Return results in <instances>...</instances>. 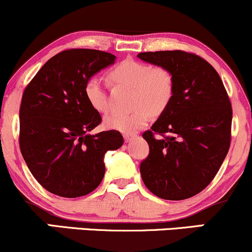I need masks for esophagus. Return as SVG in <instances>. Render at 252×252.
Instances as JSON below:
<instances>
[{
    "label": "esophagus",
    "instance_id": "esophagus-1",
    "mask_svg": "<svg viewBox=\"0 0 252 252\" xmlns=\"http://www.w3.org/2000/svg\"><path fill=\"white\" fill-rule=\"evenodd\" d=\"M124 141H126V143L130 142V141H132L134 138H136V135H132V134H124Z\"/></svg>",
    "mask_w": 252,
    "mask_h": 252
}]
</instances>
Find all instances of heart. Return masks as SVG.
Listing matches in <instances>:
<instances>
[{"mask_svg": "<svg viewBox=\"0 0 252 252\" xmlns=\"http://www.w3.org/2000/svg\"><path fill=\"white\" fill-rule=\"evenodd\" d=\"M109 79L117 88L132 89L129 114H111L104 124L126 134H132L149 123L152 114H163L175 94V77L166 66H152L148 63L126 59L109 72ZM85 97L92 109L105 114L110 109V98L103 82L92 77L85 84Z\"/></svg>", "mask_w": 252, "mask_h": 252, "instance_id": "1", "label": "heart"}]
</instances>
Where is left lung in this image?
Here are the masks:
<instances>
[{
	"label": "left lung",
	"mask_w": 252,
	"mask_h": 252,
	"mask_svg": "<svg viewBox=\"0 0 252 252\" xmlns=\"http://www.w3.org/2000/svg\"><path fill=\"white\" fill-rule=\"evenodd\" d=\"M137 57L166 66L175 77L172 103L142 134L150 152L141 176L158 198L189 199L209 186L230 148V98L215 67L194 53L156 51Z\"/></svg>",
	"instance_id": "8db88e82"
}]
</instances>
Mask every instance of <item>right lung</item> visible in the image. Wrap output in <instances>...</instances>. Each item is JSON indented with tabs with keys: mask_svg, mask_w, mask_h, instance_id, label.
<instances>
[{
	"mask_svg": "<svg viewBox=\"0 0 252 252\" xmlns=\"http://www.w3.org/2000/svg\"><path fill=\"white\" fill-rule=\"evenodd\" d=\"M108 52L71 48L52 57L26 86L19 143L36 181L63 198L91 193L103 180L104 155L122 147L117 130L89 135L102 122L85 97V84L115 63Z\"/></svg>",
	"mask_w": 252,
	"mask_h": 252,
	"instance_id": "right-lung-1",
	"label": "right lung"
}]
</instances>
